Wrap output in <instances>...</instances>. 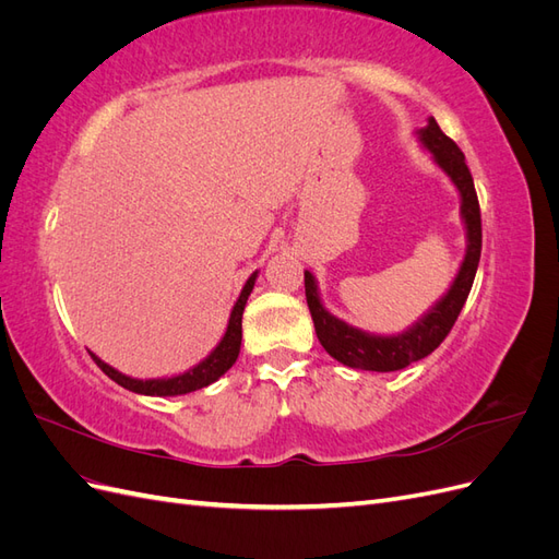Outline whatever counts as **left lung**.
Returning <instances> with one entry per match:
<instances>
[{
  "label": "left lung",
  "instance_id": "8db88e82",
  "mask_svg": "<svg viewBox=\"0 0 559 559\" xmlns=\"http://www.w3.org/2000/svg\"><path fill=\"white\" fill-rule=\"evenodd\" d=\"M419 140L431 151L436 163L448 173L456 189H460L462 216L468 238L466 257L460 267V275L454 277L450 286V292L436 302V308L427 317H421L413 329L401 335H370L359 329H352L345 321L329 314L319 300L314 277L306 270V298L319 343L324 345V349L333 359L349 368L389 373V370H401L405 366H411L413 361L425 359L427 354H431L441 345L452 331L454 321L460 317L468 298L473 280H476L483 249V224L476 186H473V177L464 160L462 148L448 138L441 126L436 123V118H429V126L425 130H419Z\"/></svg>",
  "mask_w": 559,
  "mask_h": 559
}]
</instances>
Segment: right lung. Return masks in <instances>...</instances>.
I'll return each mask as SVG.
<instances>
[{"instance_id":"1","label":"right lung","mask_w":559,"mask_h":559,"mask_svg":"<svg viewBox=\"0 0 559 559\" xmlns=\"http://www.w3.org/2000/svg\"><path fill=\"white\" fill-rule=\"evenodd\" d=\"M253 282H257V273H253L247 280L238 302H235L224 341L216 345V349L210 354L205 361H200L195 368L186 370V373H181V376L160 378V380H134V378H128L123 373H118V370L107 366L103 359H97L93 352H91V357H93V361L99 368H103L105 376H109L116 384L130 389V392H134V394L179 396V394H189V392H195V389L207 386L214 380L222 378L226 370L235 364V359H238L240 343H242V312H245V306H247V298H249V294L253 289Z\"/></svg>"}]
</instances>
